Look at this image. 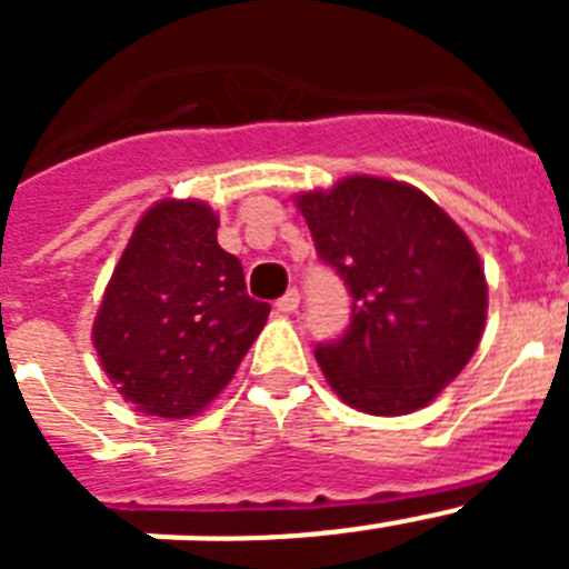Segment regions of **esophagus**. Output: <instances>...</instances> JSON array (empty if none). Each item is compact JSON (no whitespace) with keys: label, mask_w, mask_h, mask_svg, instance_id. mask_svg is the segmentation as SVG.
<instances>
[{"label":"esophagus","mask_w":569,"mask_h":569,"mask_svg":"<svg viewBox=\"0 0 569 569\" xmlns=\"http://www.w3.org/2000/svg\"><path fill=\"white\" fill-rule=\"evenodd\" d=\"M299 299H301L299 290L290 288L288 293H284L279 301H276V310H279V313H293V310L299 308Z\"/></svg>","instance_id":"34e87169"}]
</instances>
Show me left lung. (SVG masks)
<instances>
[{"label": "left lung", "mask_w": 569, "mask_h": 569, "mask_svg": "<svg viewBox=\"0 0 569 569\" xmlns=\"http://www.w3.org/2000/svg\"><path fill=\"white\" fill-rule=\"evenodd\" d=\"M299 210L321 264L350 293V325L316 361L373 416L413 413L465 370L487 316L481 261L459 224L410 184L350 176Z\"/></svg>", "instance_id": "obj_1"}]
</instances>
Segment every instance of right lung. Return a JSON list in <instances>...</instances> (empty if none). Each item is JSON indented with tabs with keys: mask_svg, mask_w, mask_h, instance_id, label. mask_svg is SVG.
I'll list each match as a JSON object with an SVG mask.
<instances>
[{
	"mask_svg": "<svg viewBox=\"0 0 569 569\" xmlns=\"http://www.w3.org/2000/svg\"><path fill=\"white\" fill-rule=\"evenodd\" d=\"M208 204L159 202L136 224L93 325L104 373L142 413L184 419L222 393L268 301L216 241Z\"/></svg>",
	"mask_w": 569,
	"mask_h": 569,
	"instance_id": "right-lung-1",
	"label": "right lung"
}]
</instances>
